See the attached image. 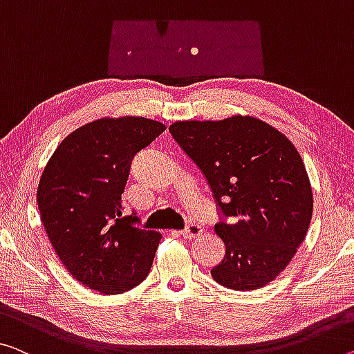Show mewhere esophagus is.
Here are the masks:
<instances>
[{"label":"esophagus","instance_id":"obj_1","mask_svg":"<svg viewBox=\"0 0 354 354\" xmlns=\"http://www.w3.org/2000/svg\"><path fill=\"white\" fill-rule=\"evenodd\" d=\"M199 234H203V226L199 223H188L187 227L180 231V236L183 239H194L198 237Z\"/></svg>","mask_w":354,"mask_h":354}]
</instances>
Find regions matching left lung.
Returning a JSON list of instances; mask_svg holds the SVG:
<instances>
[{"instance_id": "1", "label": "left lung", "mask_w": 354, "mask_h": 354, "mask_svg": "<svg viewBox=\"0 0 354 354\" xmlns=\"http://www.w3.org/2000/svg\"><path fill=\"white\" fill-rule=\"evenodd\" d=\"M169 133L226 218L215 225L226 253L210 270L214 280L237 291L266 286L290 264L312 220L313 193L296 147L250 115L176 122Z\"/></svg>"}]
</instances>
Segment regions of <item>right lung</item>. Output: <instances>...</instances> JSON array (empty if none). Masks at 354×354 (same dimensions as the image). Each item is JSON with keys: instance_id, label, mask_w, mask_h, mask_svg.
Returning a JSON list of instances; mask_svg holds the SVG:
<instances>
[{"instance_id": "obj_1", "label": "right lung", "mask_w": 354, "mask_h": 354, "mask_svg": "<svg viewBox=\"0 0 354 354\" xmlns=\"http://www.w3.org/2000/svg\"><path fill=\"white\" fill-rule=\"evenodd\" d=\"M166 127L144 117L97 118L62 140L42 171L37 207L71 275L101 295H122L149 275L161 234L123 216L134 155Z\"/></svg>"}]
</instances>
